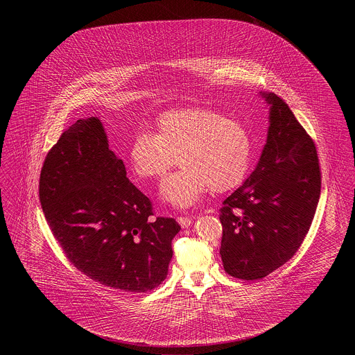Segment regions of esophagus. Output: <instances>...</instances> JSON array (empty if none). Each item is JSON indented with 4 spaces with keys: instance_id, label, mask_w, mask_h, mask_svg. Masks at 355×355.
I'll list each match as a JSON object with an SVG mask.
<instances>
[{
    "instance_id": "esophagus-1",
    "label": "esophagus",
    "mask_w": 355,
    "mask_h": 355,
    "mask_svg": "<svg viewBox=\"0 0 355 355\" xmlns=\"http://www.w3.org/2000/svg\"><path fill=\"white\" fill-rule=\"evenodd\" d=\"M178 223H179L183 228H189V227L191 225V218H190V217H183V216H180V217H178Z\"/></svg>"
}]
</instances>
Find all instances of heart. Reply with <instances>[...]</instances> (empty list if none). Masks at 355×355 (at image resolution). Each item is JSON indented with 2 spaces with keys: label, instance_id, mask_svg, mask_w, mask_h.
<instances>
[{
  "label": "heart",
  "instance_id": "1",
  "mask_svg": "<svg viewBox=\"0 0 355 355\" xmlns=\"http://www.w3.org/2000/svg\"><path fill=\"white\" fill-rule=\"evenodd\" d=\"M157 132H138L128 158L141 179H161L179 161L183 166L159 187L162 202L189 209L210 189L218 193L238 187L253 155L249 130L236 119L210 109H179L159 116Z\"/></svg>",
  "mask_w": 355,
  "mask_h": 355
}]
</instances>
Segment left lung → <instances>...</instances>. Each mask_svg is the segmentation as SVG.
<instances>
[{"mask_svg":"<svg viewBox=\"0 0 355 355\" xmlns=\"http://www.w3.org/2000/svg\"><path fill=\"white\" fill-rule=\"evenodd\" d=\"M259 94L269 105L266 144L252 175L220 209L223 265L243 280L262 279L294 257L321 191L313 139L280 97Z\"/></svg>","mask_w":355,"mask_h":355,"instance_id":"left-lung-1","label":"left lung"}]
</instances>
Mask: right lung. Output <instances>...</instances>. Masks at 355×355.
<instances>
[{"label":"right lung","mask_w":355,"mask_h":355,"mask_svg":"<svg viewBox=\"0 0 355 355\" xmlns=\"http://www.w3.org/2000/svg\"><path fill=\"white\" fill-rule=\"evenodd\" d=\"M40 201L67 258L90 279L124 293L165 280L180 225L153 218L150 200L128 180L98 117L78 120L48 153Z\"/></svg>","instance_id":"obj_1"}]
</instances>
